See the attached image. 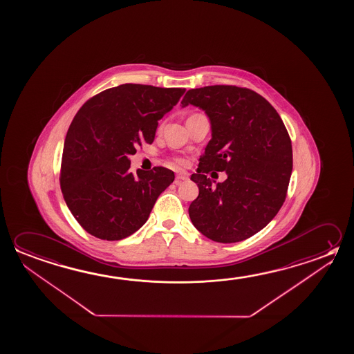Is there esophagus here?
Returning <instances> with one entry per match:
<instances>
[{
  "instance_id": "esophagus-1",
  "label": "esophagus",
  "mask_w": 354,
  "mask_h": 354,
  "mask_svg": "<svg viewBox=\"0 0 354 354\" xmlns=\"http://www.w3.org/2000/svg\"><path fill=\"white\" fill-rule=\"evenodd\" d=\"M187 179H189V175L186 174V173H179V174H176V176H175V184H180L181 181H185Z\"/></svg>"
}]
</instances>
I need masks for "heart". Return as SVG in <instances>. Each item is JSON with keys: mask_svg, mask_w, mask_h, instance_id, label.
Segmentation results:
<instances>
[{"mask_svg": "<svg viewBox=\"0 0 354 354\" xmlns=\"http://www.w3.org/2000/svg\"><path fill=\"white\" fill-rule=\"evenodd\" d=\"M178 162H180V164H184V160H183V159H178Z\"/></svg>", "mask_w": 354, "mask_h": 354, "instance_id": "1", "label": "heart"}]
</instances>
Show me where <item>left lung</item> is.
Segmentation results:
<instances>
[{"label":"left lung","mask_w":354,"mask_h":354,"mask_svg":"<svg viewBox=\"0 0 354 354\" xmlns=\"http://www.w3.org/2000/svg\"><path fill=\"white\" fill-rule=\"evenodd\" d=\"M209 116L212 138L192 180L198 196L189 207L192 225L218 243L259 232L283 206L292 170L289 133L278 112L259 93L232 85L192 88L181 101ZM226 171L217 186L209 172Z\"/></svg>","instance_id":"1"}]
</instances>
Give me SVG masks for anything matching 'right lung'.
<instances>
[{"label": "right lung", "mask_w": 354, "mask_h": 354, "mask_svg": "<svg viewBox=\"0 0 354 354\" xmlns=\"http://www.w3.org/2000/svg\"><path fill=\"white\" fill-rule=\"evenodd\" d=\"M185 88L123 84L93 96L77 111L65 137L60 187L86 232L120 241L145 225L158 197L174 181L156 167L129 171L137 148L153 143L158 121Z\"/></svg>", "instance_id": "1"}]
</instances>
